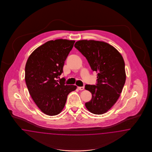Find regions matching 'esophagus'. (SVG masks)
Wrapping results in <instances>:
<instances>
[{
	"mask_svg": "<svg viewBox=\"0 0 152 152\" xmlns=\"http://www.w3.org/2000/svg\"><path fill=\"white\" fill-rule=\"evenodd\" d=\"M84 88H85V87H84V86H82V87H78V89L79 90H84Z\"/></svg>",
	"mask_w": 152,
	"mask_h": 152,
	"instance_id": "obj_1",
	"label": "esophagus"
}]
</instances>
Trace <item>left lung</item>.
<instances>
[{
  "mask_svg": "<svg viewBox=\"0 0 152 152\" xmlns=\"http://www.w3.org/2000/svg\"><path fill=\"white\" fill-rule=\"evenodd\" d=\"M75 47L86 57L92 71L98 72L96 85H85L92 94L85 106L93 114H104L115 104L124 86V59L113 46L104 42L81 40Z\"/></svg>",
  "mask_w": 152,
  "mask_h": 152,
  "instance_id": "obj_1",
  "label": "left lung"
}]
</instances>
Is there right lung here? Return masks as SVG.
<instances>
[{"instance_id":"1","label":"right lung","mask_w":152,"mask_h":152,"mask_svg":"<svg viewBox=\"0 0 152 152\" xmlns=\"http://www.w3.org/2000/svg\"><path fill=\"white\" fill-rule=\"evenodd\" d=\"M75 42L62 39L47 42L33 51L27 61L25 80L28 91L46 115L60 114L68 95L77 88L66 85L64 77L57 80Z\"/></svg>"}]
</instances>
